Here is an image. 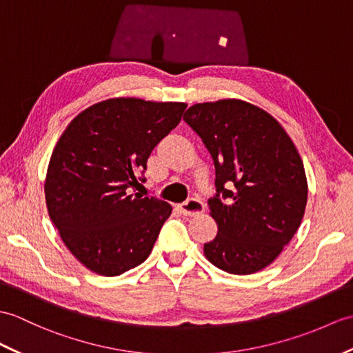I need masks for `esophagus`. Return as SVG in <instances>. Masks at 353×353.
Returning <instances> with one entry per match:
<instances>
[{
	"instance_id": "1",
	"label": "esophagus",
	"mask_w": 353,
	"mask_h": 353,
	"mask_svg": "<svg viewBox=\"0 0 353 353\" xmlns=\"http://www.w3.org/2000/svg\"><path fill=\"white\" fill-rule=\"evenodd\" d=\"M179 210L186 216H196L204 212V203L199 199H190L188 201L179 204Z\"/></svg>"
}]
</instances>
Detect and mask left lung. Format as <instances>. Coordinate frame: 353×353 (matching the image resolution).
Wrapping results in <instances>:
<instances>
[{"label":"left lung","mask_w":353,"mask_h":353,"mask_svg":"<svg viewBox=\"0 0 353 353\" xmlns=\"http://www.w3.org/2000/svg\"><path fill=\"white\" fill-rule=\"evenodd\" d=\"M183 120L215 163L218 194L209 208L218 234L204 243V256L228 274L259 272L304 218L308 183L296 145L269 112L241 99L195 103Z\"/></svg>","instance_id":"obj_1"}]
</instances>
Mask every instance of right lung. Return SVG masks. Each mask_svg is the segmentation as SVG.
Instances as JSON below:
<instances>
[{"label": "right lung", "mask_w": 353, "mask_h": 353, "mask_svg": "<svg viewBox=\"0 0 353 353\" xmlns=\"http://www.w3.org/2000/svg\"><path fill=\"white\" fill-rule=\"evenodd\" d=\"M185 108V102L111 97L81 111L57 141L45 179L48 214L92 272L117 276L152 252L173 208L130 188Z\"/></svg>", "instance_id": "1"}]
</instances>
